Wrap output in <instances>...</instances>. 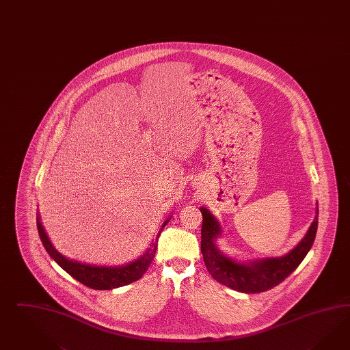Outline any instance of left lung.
<instances>
[{"label":"left lung","instance_id":"8db88e82","mask_svg":"<svg viewBox=\"0 0 350 350\" xmlns=\"http://www.w3.org/2000/svg\"><path fill=\"white\" fill-rule=\"evenodd\" d=\"M202 214L201 254L210 275L229 288L241 293H261L282 283L302 262L311 250L319 224V206L311 227L302 241L282 257H270L255 261L239 262L220 252L215 245L221 234L220 224L208 208H200Z\"/></svg>","mask_w":350,"mask_h":350}]
</instances>
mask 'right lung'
Masks as SVG:
<instances>
[{
  "instance_id": "add662e5",
  "label": "right lung",
  "mask_w": 350,
  "mask_h": 350,
  "mask_svg": "<svg viewBox=\"0 0 350 350\" xmlns=\"http://www.w3.org/2000/svg\"><path fill=\"white\" fill-rule=\"evenodd\" d=\"M168 221H170V219H167L163 223V226L159 229L155 239L152 241L150 247L146 250V252L140 258L135 260L133 262H130V264L123 265V266H109V267L81 264V262H77V261L68 260L65 256L61 255L53 247V245L51 243L47 233H46L44 228L40 223L39 214L37 217V228H38L40 241L46 248V251L66 273L71 275L77 282L84 284L92 289L109 291V289H113V288H118V286L133 283V282L139 280L142 275L145 274V271L148 270V267L151 264V261L155 256V252H157L158 239L161 236V230H163V228L167 226Z\"/></svg>"
}]
</instances>
